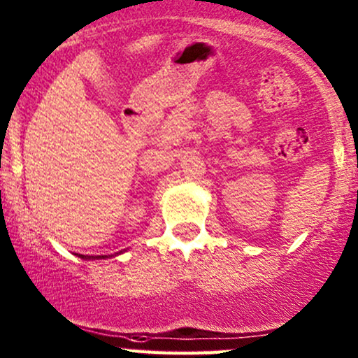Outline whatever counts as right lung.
Masks as SVG:
<instances>
[{
	"mask_svg": "<svg viewBox=\"0 0 358 358\" xmlns=\"http://www.w3.org/2000/svg\"><path fill=\"white\" fill-rule=\"evenodd\" d=\"M78 256L83 259H90V256H85V255H78ZM92 258L95 259V256H92ZM96 258H108V256H96Z\"/></svg>",
	"mask_w": 358,
	"mask_h": 358,
	"instance_id": "add662e5",
	"label": "right lung"
}]
</instances>
